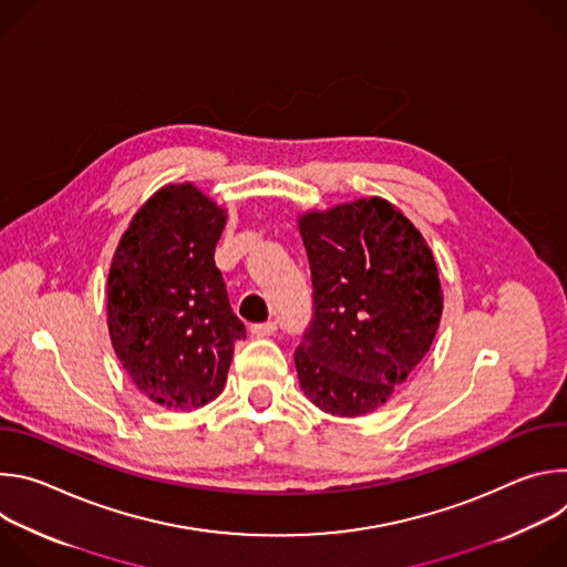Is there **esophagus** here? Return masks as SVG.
<instances>
[{
	"label": "esophagus",
	"mask_w": 567,
	"mask_h": 567,
	"mask_svg": "<svg viewBox=\"0 0 567 567\" xmlns=\"http://www.w3.org/2000/svg\"><path fill=\"white\" fill-rule=\"evenodd\" d=\"M276 330H278V326L274 320H269V322H258V326H254L251 334L254 337H271V334H276Z\"/></svg>",
	"instance_id": "obj_1"
}]
</instances>
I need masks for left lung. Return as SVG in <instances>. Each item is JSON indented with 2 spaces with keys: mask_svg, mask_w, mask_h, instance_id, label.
Returning <instances> with one entry per match:
<instances>
[{
  "mask_svg": "<svg viewBox=\"0 0 567 567\" xmlns=\"http://www.w3.org/2000/svg\"><path fill=\"white\" fill-rule=\"evenodd\" d=\"M313 316L293 361L320 411L359 417L385 403L431 350L442 318L435 258L381 197L300 215Z\"/></svg>",
  "mask_w": 567,
  "mask_h": 567,
  "instance_id": "obj_1",
  "label": "left lung"
}]
</instances>
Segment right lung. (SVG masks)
I'll use <instances>...</instances> for the list:
<instances>
[{"mask_svg": "<svg viewBox=\"0 0 567 567\" xmlns=\"http://www.w3.org/2000/svg\"><path fill=\"white\" fill-rule=\"evenodd\" d=\"M226 210L193 184L156 190L123 233L107 278V326L118 361L158 406L197 411L224 383L237 339L215 245Z\"/></svg>", "mask_w": 567, "mask_h": 567, "instance_id": "1", "label": "right lung"}]
</instances>
